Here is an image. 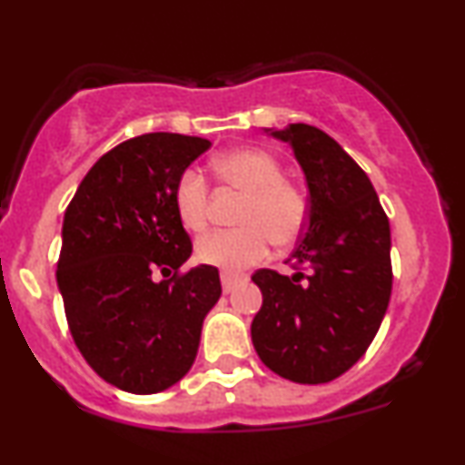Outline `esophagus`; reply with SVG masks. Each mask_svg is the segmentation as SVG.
Segmentation results:
<instances>
[{
    "label": "esophagus",
    "instance_id": "obj_1",
    "mask_svg": "<svg viewBox=\"0 0 465 465\" xmlns=\"http://www.w3.org/2000/svg\"><path fill=\"white\" fill-rule=\"evenodd\" d=\"M221 282H223V292H232L233 288L240 284V277L229 275V273H221Z\"/></svg>",
    "mask_w": 465,
    "mask_h": 465
}]
</instances>
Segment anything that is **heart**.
<instances>
[{"mask_svg": "<svg viewBox=\"0 0 465 465\" xmlns=\"http://www.w3.org/2000/svg\"><path fill=\"white\" fill-rule=\"evenodd\" d=\"M216 173L227 185L244 192L236 229H214L196 242V258L225 273H240L269 258L273 240L291 244L308 223L303 190L284 179V170L262 148H233L216 157ZM174 210L190 232H201L210 216V188L196 168H188L174 185Z\"/></svg>", "mask_w": 465, "mask_h": 465, "instance_id": "b5f03b06", "label": "heart"}]
</instances>
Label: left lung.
<instances>
[{"label": "left lung", "mask_w": 465, "mask_h": 465, "mask_svg": "<svg viewBox=\"0 0 465 465\" xmlns=\"http://www.w3.org/2000/svg\"><path fill=\"white\" fill-rule=\"evenodd\" d=\"M311 192L308 223L292 251L295 275L260 269L262 308L251 323L258 356L286 381L322 385L365 354L391 297V232L370 177L328 133L288 124Z\"/></svg>", "instance_id": "left-lung-1"}]
</instances>
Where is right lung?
Masks as SVG:
<instances>
[{"mask_svg": "<svg viewBox=\"0 0 465 465\" xmlns=\"http://www.w3.org/2000/svg\"><path fill=\"white\" fill-rule=\"evenodd\" d=\"M210 146L179 133L131 137L94 163L65 210L56 280L69 332L122 391L146 396L181 381L223 292L216 266L181 271L192 240L174 210L179 177Z\"/></svg>", "mask_w": 465, "mask_h": 465, "instance_id": "add662e5", "label": "right lung"}]
</instances>
